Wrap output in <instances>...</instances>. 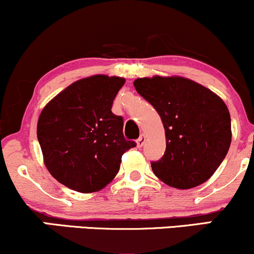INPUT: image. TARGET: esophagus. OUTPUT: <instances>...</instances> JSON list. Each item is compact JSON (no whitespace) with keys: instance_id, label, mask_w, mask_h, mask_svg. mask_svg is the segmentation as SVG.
Masks as SVG:
<instances>
[{"instance_id":"obj_1","label":"esophagus","mask_w":254,"mask_h":254,"mask_svg":"<svg viewBox=\"0 0 254 254\" xmlns=\"http://www.w3.org/2000/svg\"><path fill=\"white\" fill-rule=\"evenodd\" d=\"M136 142H137V147H138V148H141L142 145L144 144V142H145V136L143 135V133H142V135L138 137V139H137Z\"/></svg>"}]
</instances>
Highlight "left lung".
Segmentation results:
<instances>
[{"label":"left lung","instance_id":"1","mask_svg":"<svg viewBox=\"0 0 254 254\" xmlns=\"http://www.w3.org/2000/svg\"><path fill=\"white\" fill-rule=\"evenodd\" d=\"M133 86L153 105L165 127L166 151L151 162L154 174L180 190L205 183L232 142L230 115L222 99L179 76L137 78Z\"/></svg>","mask_w":254,"mask_h":254}]
</instances>
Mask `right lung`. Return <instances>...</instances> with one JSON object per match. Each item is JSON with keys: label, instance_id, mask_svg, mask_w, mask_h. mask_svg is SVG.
<instances>
[{"label": "right lung", "instance_id": "obj_1", "mask_svg": "<svg viewBox=\"0 0 254 254\" xmlns=\"http://www.w3.org/2000/svg\"><path fill=\"white\" fill-rule=\"evenodd\" d=\"M125 78H81L57 94L38 119L37 136L51 176L82 193L104 189L117 176L122 155L136 142L123 135L112 104Z\"/></svg>", "mask_w": 254, "mask_h": 254}]
</instances>
